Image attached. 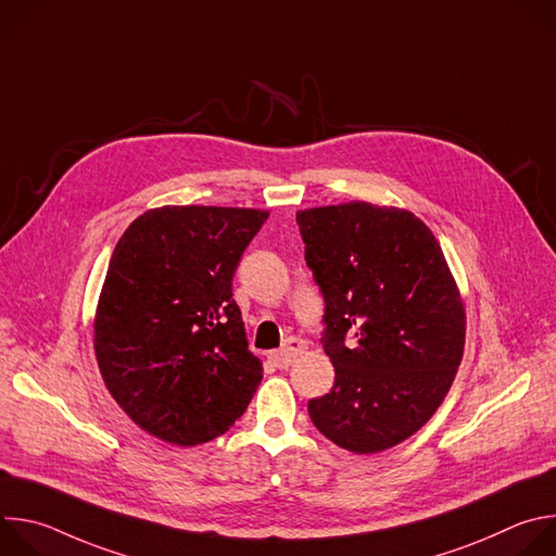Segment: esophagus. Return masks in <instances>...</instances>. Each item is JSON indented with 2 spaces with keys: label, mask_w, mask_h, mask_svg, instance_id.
<instances>
[{
  "label": "esophagus",
  "mask_w": 556,
  "mask_h": 556,
  "mask_svg": "<svg viewBox=\"0 0 556 556\" xmlns=\"http://www.w3.org/2000/svg\"><path fill=\"white\" fill-rule=\"evenodd\" d=\"M303 352H305V343H303L301 339H288L281 350H277V352L270 354V361H273L277 367L286 369V367H290Z\"/></svg>",
  "instance_id": "34e87169"
}]
</instances>
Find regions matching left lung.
I'll return each instance as SVG.
<instances>
[{"label": "left lung", "mask_w": 556, "mask_h": 556, "mask_svg": "<svg viewBox=\"0 0 556 556\" xmlns=\"http://www.w3.org/2000/svg\"><path fill=\"white\" fill-rule=\"evenodd\" d=\"M296 224L326 299L324 350L337 371L307 414L341 448L380 453L446 399L466 341L459 288L435 235L407 208L354 200L296 211Z\"/></svg>", "instance_id": "1"}]
</instances>
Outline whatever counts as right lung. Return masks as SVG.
Listing matches in <instances>:
<instances>
[{"mask_svg":"<svg viewBox=\"0 0 556 556\" xmlns=\"http://www.w3.org/2000/svg\"><path fill=\"white\" fill-rule=\"evenodd\" d=\"M268 211L157 206L118 240L94 314V354L118 407L149 435L226 433L262 382L232 275Z\"/></svg>","mask_w":556,"mask_h":556,"instance_id":"1","label":"right lung"}]
</instances>
